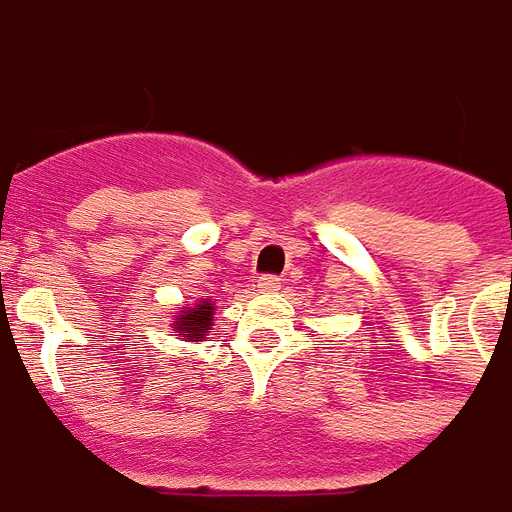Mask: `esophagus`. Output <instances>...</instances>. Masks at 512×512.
<instances>
[{"instance_id": "34e87169", "label": "esophagus", "mask_w": 512, "mask_h": 512, "mask_svg": "<svg viewBox=\"0 0 512 512\" xmlns=\"http://www.w3.org/2000/svg\"><path fill=\"white\" fill-rule=\"evenodd\" d=\"M257 289L260 292H278L281 289V281L276 276H260L257 278Z\"/></svg>"}]
</instances>
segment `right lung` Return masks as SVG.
Segmentation results:
<instances>
[{
    "label": "right lung",
    "mask_w": 512,
    "mask_h": 512,
    "mask_svg": "<svg viewBox=\"0 0 512 512\" xmlns=\"http://www.w3.org/2000/svg\"><path fill=\"white\" fill-rule=\"evenodd\" d=\"M215 305L210 299H199L194 305H184L173 318L170 331L181 336L184 342H205L207 334L213 331Z\"/></svg>",
    "instance_id": "1"
}]
</instances>
